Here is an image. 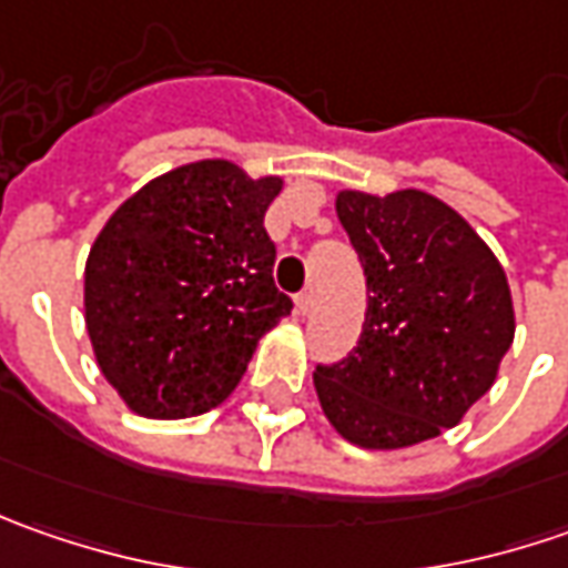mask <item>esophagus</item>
<instances>
[{"instance_id":"esophagus-1","label":"esophagus","mask_w":568,"mask_h":568,"mask_svg":"<svg viewBox=\"0 0 568 568\" xmlns=\"http://www.w3.org/2000/svg\"><path fill=\"white\" fill-rule=\"evenodd\" d=\"M294 310H296V316H306V313L313 310V294H310V291L296 294L294 296Z\"/></svg>"}]
</instances>
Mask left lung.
<instances>
[{
	"label": "left lung",
	"instance_id": "obj_1",
	"mask_svg": "<svg viewBox=\"0 0 568 568\" xmlns=\"http://www.w3.org/2000/svg\"><path fill=\"white\" fill-rule=\"evenodd\" d=\"M366 274L357 347L316 366L318 404L341 439L395 452L462 424L515 338L513 291L493 250L420 189L335 199Z\"/></svg>",
	"mask_w": 568,
	"mask_h": 568
}]
</instances>
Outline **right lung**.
<instances>
[{
  "instance_id": "right-lung-1",
  "label": "right lung",
  "mask_w": 568,
  "mask_h": 568,
  "mask_svg": "<svg viewBox=\"0 0 568 568\" xmlns=\"http://www.w3.org/2000/svg\"><path fill=\"white\" fill-rule=\"evenodd\" d=\"M281 176L207 158L154 176L103 224L84 265V325L103 379L151 420L205 414L291 316L265 211Z\"/></svg>"
}]
</instances>
